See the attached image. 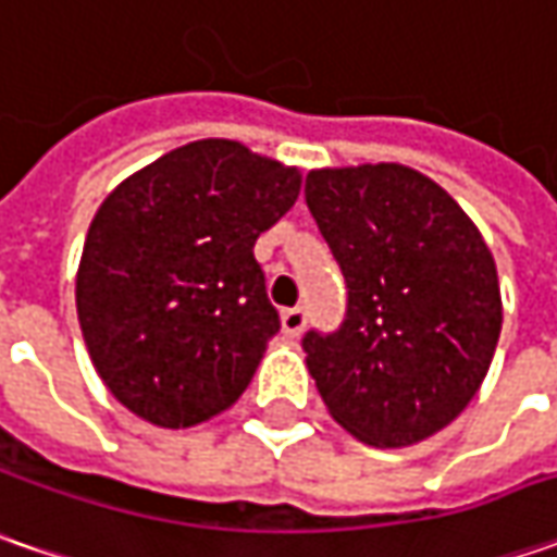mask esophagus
<instances>
[{
	"instance_id": "1",
	"label": "esophagus",
	"mask_w": 557,
	"mask_h": 557,
	"mask_svg": "<svg viewBox=\"0 0 557 557\" xmlns=\"http://www.w3.org/2000/svg\"><path fill=\"white\" fill-rule=\"evenodd\" d=\"M307 329V310L304 307H294V310H282V332L288 337H300Z\"/></svg>"
}]
</instances>
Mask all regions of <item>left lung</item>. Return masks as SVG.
I'll list each match as a JSON object with an SVG mask.
<instances>
[{"label": "left lung", "instance_id": "obj_1", "mask_svg": "<svg viewBox=\"0 0 557 557\" xmlns=\"http://www.w3.org/2000/svg\"><path fill=\"white\" fill-rule=\"evenodd\" d=\"M307 207L347 278L341 332L304 337L329 412L381 449L434 437L481 391L503 332L483 235L403 163L310 170Z\"/></svg>", "mask_w": 557, "mask_h": 557}]
</instances>
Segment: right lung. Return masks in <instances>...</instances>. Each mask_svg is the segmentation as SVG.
<instances>
[{
	"mask_svg": "<svg viewBox=\"0 0 557 557\" xmlns=\"http://www.w3.org/2000/svg\"><path fill=\"white\" fill-rule=\"evenodd\" d=\"M300 170L242 141L198 139L136 170L92 216L76 315L104 387L158 428L235 406L278 332L260 232L288 213Z\"/></svg>",
	"mask_w": 557,
	"mask_h": 557,
	"instance_id": "add662e5",
	"label": "right lung"
}]
</instances>
